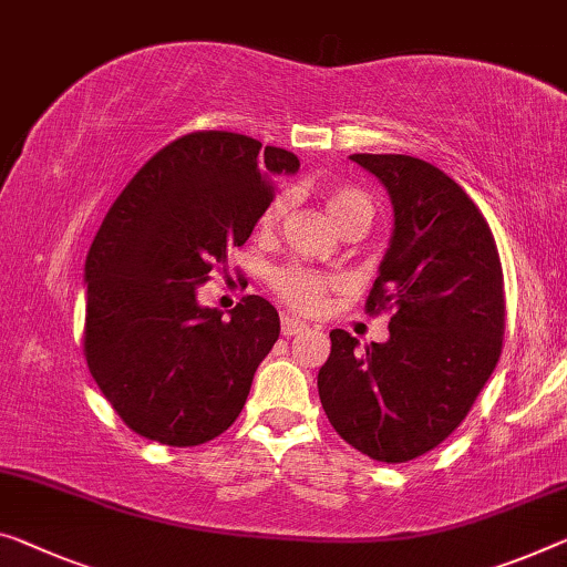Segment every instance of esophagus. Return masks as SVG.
<instances>
[{
    "label": "esophagus",
    "instance_id": "34e87169",
    "mask_svg": "<svg viewBox=\"0 0 567 567\" xmlns=\"http://www.w3.org/2000/svg\"><path fill=\"white\" fill-rule=\"evenodd\" d=\"M303 329H307V324H303V321H299V319H293V317H284V319H281V332H284V337L301 334Z\"/></svg>",
    "mask_w": 567,
    "mask_h": 567
}]
</instances>
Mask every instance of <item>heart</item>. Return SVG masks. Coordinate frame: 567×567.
<instances>
[{
  "instance_id": "obj_1",
  "label": "heart",
  "mask_w": 567,
  "mask_h": 567,
  "mask_svg": "<svg viewBox=\"0 0 567 567\" xmlns=\"http://www.w3.org/2000/svg\"><path fill=\"white\" fill-rule=\"evenodd\" d=\"M324 207L339 230H342L344 225H352V223L370 225L372 220L370 197L354 187H332L324 195ZM281 215H284V199H274V203L266 205L264 215H260V225H264L266 230H271L276 228L278 220H281ZM271 286L291 309L311 313L321 309V303H324L329 291L334 289V278L309 271V268H301V266H284V268H276L271 274Z\"/></svg>"
}]
</instances>
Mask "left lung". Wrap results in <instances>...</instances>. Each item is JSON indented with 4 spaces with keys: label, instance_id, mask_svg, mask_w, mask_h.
<instances>
[{
    "label": "left lung",
    "instance_id": "obj_1",
    "mask_svg": "<svg viewBox=\"0 0 567 567\" xmlns=\"http://www.w3.org/2000/svg\"><path fill=\"white\" fill-rule=\"evenodd\" d=\"M393 205V235L368 311L390 309L388 342L332 329L317 385L334 431L403 464L458 429L499 362L504 278L484 215L449 174L405 154H352Z\"/></svg>",
    "mask_w": 567,
    "mask_h": 567
}]
</instances>
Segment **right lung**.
<instances>
[{
    "label": "right lung",
    "mask_w": 567,
    "mask_h": 567,
    "mask_svg": "<svg viewBox=\"0 0 567 567\" xmlns=\"http://www.w3.org/2000/svg\"><path fill=\"white\" fill-rule=\"evenodd\" d=\"M299 156L230 132L156 152L111 205L85 258V360L128 429L199 446L240 415L281 321L260 296L223 317L197 286L254 233Z\"/></svg>",
    "instance_id": "right-lung-1"
}]
</instances>
